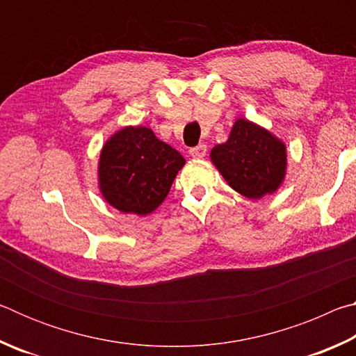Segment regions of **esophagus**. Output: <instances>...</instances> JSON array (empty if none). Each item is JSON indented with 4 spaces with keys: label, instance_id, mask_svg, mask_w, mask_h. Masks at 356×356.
<instances>
[{
    "label": "esophagus",
    "instance_id": "obj_1",
    "mask_svg": "<svg viewBox=\"0 0 356 356\" xmlns=\"http://www.w3.org/2000/svg\"><path fill=\"white\" fill-rule=\"evenodd\" d=\"M206 152H207L206 144H200V146L190 149V155L193 156V159H196V160L204 159V156H206Z\"/></svg>",
    "mask_w": 356,
    "mask_h": 356
}]
</instances>
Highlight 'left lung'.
Returning <instances> with one entry per match:
<instances>
[{"instance_id":"obj_1","label":"left lung","mask_w":356,"mask_h":356,"mask_svg":"<svg viewBox=\"0 0 356 356\" xmlns=\"http://www.w3.org/2000/svg\"><path fill=\"white\" fill-rule=\"evenodd\" d=\"M215 165L227 185L250 200L273 195L286 179V144L262 125L238 118L226 143L210 150Z\"/></svg>"}]
</instances>
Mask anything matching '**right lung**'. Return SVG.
Returning <instances> with one entry per match:
<instances>
[{
    "mask_svg": "<svg viewBox=\"0 0 356 356\" xmlns=\"http://www.w3.org/2000/svg\"><path fill=\"white\" fill-rule=\"evenodd\" d=\"M185 159L144 125L113 134L100 150L97 182L104 200L119 212L146 216L165 201Z\"/></svg>",
    "mask_w": 356,
    "mask_h": 356,
    "instance_id": "obj_1",
    "label": "right lung"
}]
</instances>
